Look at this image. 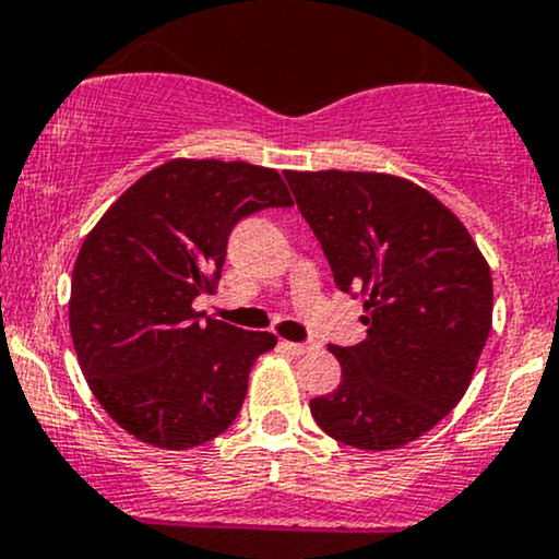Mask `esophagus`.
<instances>
[{"instance_id":"1","label":"esophagus","mask_w":559,"mask_h":559,"mask_svg":"<svg viewBox=\"0 0 559 559\" xmlns=\"http://www.w3.org/2000/svg\"><path fill=\"white\" fill-rule=\"evenodd\" d=\"M281 346H284L286 352L294 354V356H301V354L309 352L307 344H294V341H281Z\"/></svg>"}]
</instances>
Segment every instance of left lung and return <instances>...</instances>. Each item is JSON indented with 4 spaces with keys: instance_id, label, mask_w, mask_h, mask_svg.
<instances>
[{
    "instance_id": "left-lung-1",
    "label": "left lung",
    "mask_w": 559,
    "mask_h": 559,
    "mask_svg": "<svg viewBox=\"0 0 559 559\" xmlns=\"http://www.w3.org/2000/svg\"><path fill=\"white\" fill-rule=\"evenodd\" d=\"M367 338L331 346L341 385L309 401L325 435L393 450L459 406L492 331V273L468 228L414 181L380 171H284Z\"/></svg>"
}]
</instances>
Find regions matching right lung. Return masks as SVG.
<instances>
[{"mask_svg": "<svg viewBox=\"0 0 559 559\" xmlns=\"http://www.w3.org/2000/svg\"><path fill=\"white\" fill-rule=\"evenodd\" d=\"M294 205L275 169L171 158L140 177L80 247L70 333L87 385L124 432L187 450L237 419L250 369L278 344L192 307L213 294L239 218Z\"/></svg>", "mask_w": 559, "mask_h": 559, "instance_id": "right-lung-1", "label": "right lung"}]
</instances>
